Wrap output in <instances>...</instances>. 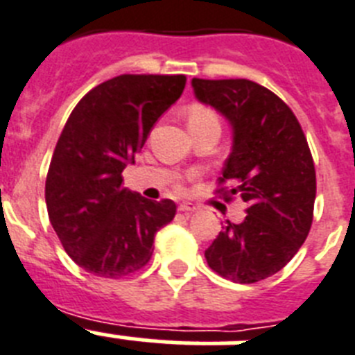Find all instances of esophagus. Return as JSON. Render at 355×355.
Wrapping results in <instances>:
<instances>
[{"label":"esophagus","instance_id":"34e87169","mask_svg":"<svg viewBox=\"0 0 355 355\" xmlns=\"http://www.w3.org/2000/svg\"><path fill=\"white\" fill-rule=\"evenodd\" d=\"M178 209L182 211V213H195L198 207L195 204H189V202H182V204L178 205Z\"/></svg>","mask_w":355,"mask_h":355}]
</instances>
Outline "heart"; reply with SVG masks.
<instances>
[{
  "label": "heart",
  "mask_w": 355,
  "mask_h": 355,
  "mask_svg": "<svg viewBox=\"0 0 355 355\" xmlns=\"http://www.w3.org/2000/svg\"><path fill=\"white\" fill-rule=\"evenodd\" d=\"M207 121H216L214 113L207 106H204V104H191L189 106V110H187V126Z\"/></svg>",
  "instance_id": "heart-1"
}]
</instances>
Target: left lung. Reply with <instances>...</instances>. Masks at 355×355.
I'll list each match as a JSON object with an SVG mask.
<instances>
[{"instance_id": "8db88e82", "label": "left lung", "mask_w": 355, "mask_h": 355, "mask_svg": "<svg viewBox=\"0 0 355 355\" xmlns=\"http://www.w3.org/2000/svg\"><path fill=\"white\" fill-rule=\"evenodd\" d=\"M195 97L227 119L233 146L220 184L249 207L242 223L227 222L205 251L214 272L256 284L282 270L311 231L315 169L293 110L247 79H193ZM218 191H223L218 189Z\"/></svg>"}]
</instances>
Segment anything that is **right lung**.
I'll use <instances>...</instances> for the list:
<instances>
[{"instance_id":"add662e5","label":"right lung","mask_w":355,"mask_h":355,"mask_svg":"<svg viewBox=\"0 0 355 355\" xmlns=\"http://www.w3.org/2000/svg\"><path fill=\"white\" fill-rule=\"evenodd\" d=\"M186 76H119L83 97L62 128L44 200L64 251L86 272L122 278L153 254L155 234L177 213L122 187L121 173L182 95Z\"/></svg>"}]
</instances>
